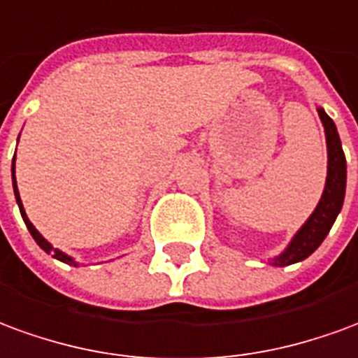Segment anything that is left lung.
Wrapping results in <instances>:
<instances>
[{
	"label": "left lung",
	"instance_id": "left-lung-1",
	"mask_svg": "<svg viewBox=\"0 0 358 358\" xmlns=\"http://www.w3.org/2000/svg\"><path fill=\"white\" fill-rule=\"evenodd\" d=\"M324 129H326V141H328V179H326V189L322 194L318 206L308 217L301 231L296 233L295 239L291 241L287 250L275 258L278 266H287L301 262L313 255L316 248L320 247L322 241L326 239V235L331 229V225L336 222L339 210L343 206L345 199V181H347V164L345 154L341 148V141L337 134L336 123L329 119L326 111L318 110Z\"/></svg>",
	"mask_w": 358,
	"mask_h": 358
}]
</instances>
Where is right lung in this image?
Instances as JSON below:
<instances>
[{
  "mask_svg": "<svg viewBox=\"0 0 358 358\" xmlns=\"http://www.w3.org/2000/svg\"><path fill=\"white\" fill-rule=\"evenodd\" d=\"M13 189H15V196H17V204H19V210H21V215H22V220H24V224H27V227H29V231L30 235L34 237V241H36L38 245H40V248H44L45 252H52L53 258H57V260H62V262H65V264H69V266H77V262L71 258V256L67 255H63L62 250H57V248H53L48 241L40 235V233L36 231V227L34 225L30 224V220L27 217V214H24V208H22V202H21V196H19V189H17V181H15V158H13Z\"/></svg>",
  "mask_w": 358,
  "mask_h": 358,
  "instance_id": "right-lung-1",
  "label": "right lung"
}]
</instances>
